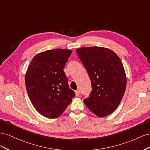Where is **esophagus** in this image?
<instances>
[{
    "label": "esophagus",
    "mask_w": 150,
    "mask_h": 150,
    "mask_svg": "<svg viewBox=\"0 0 150 150\" xmlns=\"http://www.w3.org/2000/svg\"><path fill=\"white\" fill-rule=\"evenodd\" d=\"M79 94H80L79 91H78V90H76V91H75V94H76V96H79Z\"/></svg>",
    "instance_id": "esophagus-1"
}]
</instances>
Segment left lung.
I'll use <instances>...</instances> for the list:
<instances>
[{
	"mask_svg": "<svg viewBox=\"0 0 150 150\" xmlns=\"http://www.w3.org/2000/svg\"><path fill=\"white\" fill-rule=\"evenodd\" d=\"M76 52L87 71L92 85L89 96L84 99L89 110L98 117L114 112L126 87L125 68L119 56L103 47H84Z\"/></svg>",
	"mask_w": 150,
	"mask_h": 150,
	"instance_id": "1",
	"label": "left lung"
}]
</instances>
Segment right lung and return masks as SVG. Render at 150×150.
<instances>
[{"label":"right lung","mask_w":150,"mask_h":150,"mask_svg":"<svg viewBox=\"0 0 150 150\" xmlns=\"http://www.w3.org/2000/svg\"><path fill=\"white\" fill-rule=\"evenodd\" d=\"M72 52L56 49L38 53L26 71L25 83L30 100L47 118L60 116L75 96L63 70Z\"/></svg>","instance_id":"obj_1"}]
</instances>
